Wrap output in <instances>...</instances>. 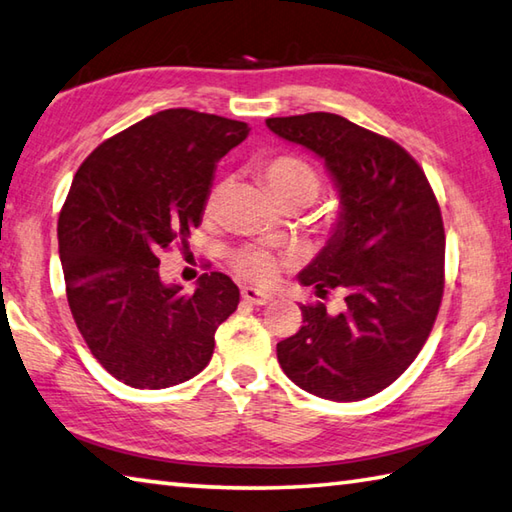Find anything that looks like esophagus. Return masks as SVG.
Instances as JSON below:
<instances>
[{
  "label": "esophagus",
  "instance_id": "1",
  "mask_svg": "<svg viewBox=\"0 0 512 512\" xmlns=\"http://www.w3.org/2000/svg\"><path fill=\"white\" fill-rule=\"evenodd\" d=\"M241 297H244L246 302H250V304H257V306L268 304V302L273 300L271 295L264 293V291H259V288H253V286H246V288H241Z\"/></svg>",
  "mask_w": 512,
  "mask_h": 512
}]
</instances>
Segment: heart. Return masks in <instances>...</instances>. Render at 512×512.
Here are the masks:
<instances>
[{"label": "heart", "mask_w": 512, "mask_h": 512, "mask_svg": "<svg viewBox=\"0 0 512 512\" xmlns=\"http://www.w3.org/2000/svg\"><path fill=\"white\" fill-rule=\"evenodd\" d=\"M259 181L266 185L271 197L286 210L304 208L315 201L322 190L320 172L297 154H277L257 165ZM228 183L217 181L206 194L203 212L206 217H215L226 197ZM235 268L250 282L268 284L280 273V259L262 248H246L235 255Z\"/></svg>", "instance_id": "1"}]
</instances>
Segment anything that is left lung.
<instances>
[{"instance_id":"1","label":"left lung","mask_w":512,"mask_h":512,"mask_svg":"<svg viewBox=\"0 0 512 512\" xmlns=\"http://www.w3.org/2000/svg\"><path fill=\"white\" fill-rule=\"evenodd\" d=\"M268 129L320 156L340 215L300 273L318 297L345 293L347 309L302 304V327L277 342L284 374L327 401H362L412 365L443 297L445 232L427 176L401 145L327 111L268 118Z\"/></svg>"}]
</instances>
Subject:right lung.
<instances>
[{"instance_id": "obj_1", "label": "right lung", "mask_w": 512, "mask_h": 512, "mask_svg": "<svg viewBox=\"0 0 512 512\" xmlns=\"http://www.w3.org/2000/svg\"><path fill=\"white\" fill-rule=\"evenodd\" d=\"M248 132L239 120L165 109L107 138L73 176L58 219L69 309L120 383L163 389L197 376L235 313L228 275H201L185 295L163 284L159 255L201 224L217 161Z\"/></svg>"}]
</instances>
